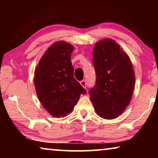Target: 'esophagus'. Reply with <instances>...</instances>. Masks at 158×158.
<instances>
[{"label":"esophagus","mask_w":158,"mask_h":158,"mask_svg":"<svg viewBox=\"0 0 158 158\" xmlns=\"http://www.w3.org/2000/svg\"><path fill=\"white\" fill-rule=\"evenodd\" d=\"M81 84L84 88H86V81L85 80H83V81H81Z\"/></svg>","instance_id":"esophagus-1"}]
</instances>
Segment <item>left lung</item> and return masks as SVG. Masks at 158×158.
Segmentation results:
<instances>
[{
	"label": "left lung",
	"mask_w": 158,
	"mask_h": 158,
	"mask_svg": "<svg viewBox=\"0 0 158 158\" xmlns=\"http://www.w3.org/2000/svg\"><path fill=\"white\" fill-rule=\"evenodd\" d=\"M93 64L96 83L89 91L90 101L101 118H117L129 106L135 89L130 58L115 41L104 39L95 45Z\"/></svg>",
	"instance_id": "left-lung-1"
}]
</instances>
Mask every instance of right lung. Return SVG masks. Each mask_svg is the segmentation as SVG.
Returning a JSON list of instances; mask_svg holds the SVG:
<instances>
[{"instance_id":"1","label":"right lung","mask_w":158,"mask_h":158,"mask_svg":"<svg viewBox=\"0 0 158 158\" xmlns=\"http://www.w3.org/2000/svg\"><path fill=\"white\" fill-rule=\"evenodd\" d=\"M73 46L64 41L47 49L34 70L36 95L43 107L55 117H64L86 90L74 77L71 62Z\"/></svg>"}]
</instances>
